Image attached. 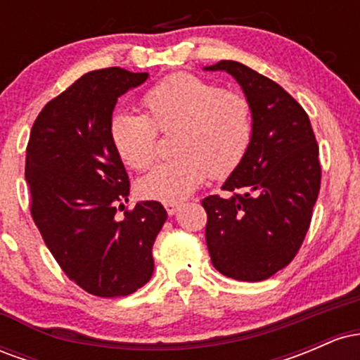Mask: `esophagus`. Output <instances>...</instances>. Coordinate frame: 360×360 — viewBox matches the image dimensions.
<instances>
[{
    "label": "esophagus",
    "mask_w": 360,
    "mask_h": 360,
    "mask_svg": "<svg viewBox=\"0 0 360 360\" xmlns=\"http://www.w3.org/2000/svg\"><path fill=\"white\" fill-rule=\"evenodd\" d=\"M164 208H166V212H167V214H176L177 213V210L181 208V203H164Z\"/></svg>",
    "instance_id": "34e87169"
}]
</instances>
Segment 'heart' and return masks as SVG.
<instances>
[{
  "instance_id": "obj_1",
  "label": "heart",
  "mask_w": 360,
  "mask_h": 360,
  "mask_svg": "<svg viewBox=\"0 0 360 360\" xmlns=\"http://www.w3.org/2000/svg\"><path fill=\"white\" fill-rule=\"evenodd\" d=\"M143 106L147 117L130 111L115 113L110 139L128 167L146 171L157 157L159 130H176L172 148L177 155L157 164L139 181V193L148 200L179 203L210 174H232L252 146L250 101L205 77L172 74L147 91Z\"/></svg>"
}]
</instances>
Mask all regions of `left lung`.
<instances>
[{
	"mask_svg": "<svg viewBox=\"0 0 360 360\" xmlns=\"http://www.w3.org/2000/svg\"><path fill=\"white\" fill-rule=\"evenodd\" d=\"M226 71L242 86L254 113V139L223 191L201 201L208 214L206 245L214 269L257 283L286 267L304 240L320 193L318 143L307 111L278 82L235 60Z\"/></svg>",
	"mask_w": 360,
	"mask_h": 360,
	"instance_id": "1",
	"label": "left lung"
}]
</instances>
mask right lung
<instances>
[{
  "instance_id": "1",
  "label": "right lung",
  "mask_w": 360,
  "mask_h": 360,
  "mask_svg": "<svg viewBox=\"0 0 360 360\" xmlns=\"http://www.w3.org/2000/svg\"><path fill=\"white\" fill-rule=\"evenodd\" d=\"M147 72L106 68L81 76L44 106L30 131L25 179L45 245L69 279L100 298L128 296L154 272L159 201H140L117 218L130 181L110 139L115 105Z\"/></svg>"
}]
</instances>
